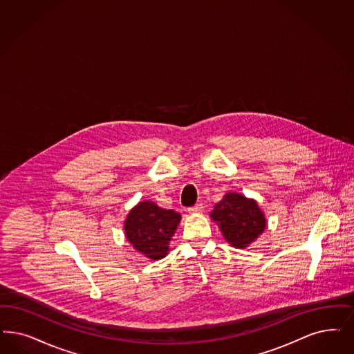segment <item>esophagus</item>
Segmentation results:
<instances>
[{
	"instance_id": "esophagus-1",
	"label": "esophagus",
	"mask_w": 354,
	"mask_h": 354,
	"mask_svg": "<svg viewBox=\"0 0 354 354\" xmlns=\"http://www.w3.org/2000/svg\"><path fill=\"white\" fill-rule=\"evenodd\" d=\"M188 212L189 213H200V212H203V204H196L195 207H189Z\"/></svg>"
}]
</instances>
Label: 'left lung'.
I'll use <instances>...</instances> for the list:
<instances>
[{
	"label": "left lung",
	"mask_w": 354,
	"mask_h": 354,
	"mask_svg": "<svg viewBox=\"0 0 354 354\" xmlns=\"http://www.w3.org/2000/svg\"><path fill=\"white\" fill-rule=\"evenodd\" d=\"M210 217L220 226L227 243L245 248L266 230L267 220L257 203L245 196L229 192L210 212Z\"/></svg>",
	"instance_id": "obj_1"
}]
</instances>
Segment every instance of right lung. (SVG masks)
Segmentation results:
<instances>
[{"instance_id":"obj_1","label":"right lung","mask_w":354,"mask_h":354,"mask_svg":"<svg viewBox=\"0 0 354 354\" xmlns=\"http://www.w3.org/2000/svg\"><path fill=\"white\" fill-rule=\"evenodd\" d=\"M180 220L182 216L171 209H162L153 201H141L127 216L125 236L140 254L159 260L167 255L171 236Z\"/></svg>"}]
</instances>
